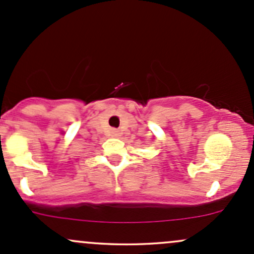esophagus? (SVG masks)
I'll return each instance as SVG.
<instances>
[{"label": "esophagus", "mask_w": 254, "mask_h": 254, "mask_svg": "<svg viewBox=\"0 0 254 254\" xmlns=\"http://www.w3.org/2000/svg\"><path fill=\"white\" fill-rule=\"evenodd\" d=\"M120 135H121V133H120V130H119V129L113 130V136H115V138H119Z\"/></svg>", "instance_id": "1"}]
</instances>
